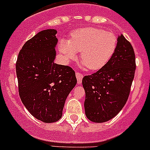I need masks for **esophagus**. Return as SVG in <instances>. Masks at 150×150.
I'll return each mask as SVG.
<instances>
[{
    "label": "esophagus",
    "mask_w": 150,
    "mask_h": 150,
    "mask_svg": "<svg viewBox=\"0 0 150 150\" xmlns=\"http://www.w3.org/2000/svg\"><path fill=\"white\" fill-rule=\"evenodd\" d=\"M75 76H76V78H77V81H78V83L81 84V83H82V80H83V75L81 72H76V73H75Z\"/></svg>",
    "instance_id": "obj_1"
}]
</instances>
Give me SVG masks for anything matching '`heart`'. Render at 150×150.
<instances>
[{
  "label": "heart",
  "mask_w": 150,
  "mask_h": 150,
  "mask_svg": "<svg viewBox=\"0 0 150 150\" xmlns=\"http://www.w3.org/2000/svg\"><path fill=\"white\" fill-rule=\"evenodd\" d=\"M117 44V38L113 33L86 28L73 32L69 40H61L59 51L66 60L74 59L77 51H81L82 65L91 70H99L111 59Z\"/></svg>",
  "instance_id": "1"
}]
</instances>
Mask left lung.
I'll return each mask as SVG.
<instances>
[{"label": "left lung", "mask_w": 150, "mask_h": 150, "mask_svg": "<svg viewBox=\"0 0 150 150\" xmlns=\"http://www.w3.org/2000/svg\"><path fill=\"white\" fill-rule=\"evenodd\" d=\"M135 69L134 50L121 35L110 62L97 72L83 78L85 112L88 119L104 122L118 114L129 96Z\"/></svg>", "instance_id": "left-lung-1"}]
</instances>
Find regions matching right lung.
Returning a JSON list of instances; mask_svg holds the SVG:
<instances>
[{"label": "right lung", "instance_id": "1", "mask_svg": "<svg viewBox=\"0 0 150 150\" xmlns=\"http://www.w3.org/2000/svg\"><path fill=\"white\" fill-rule=\"evenodd\" d=\"M56 30L40 32L22 46L16 62L18 90L30 114L44 122L58 121L68 94L76 85L75 71L54 62Z\"/></svg>", "mask_w": 150, "mask_h": 150}]
</instances>
